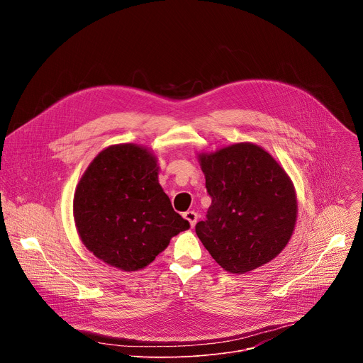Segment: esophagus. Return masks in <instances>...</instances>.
Instances as JSON below:
<instances>
[{
    "label": "esophagus",
    "instance_id": "34e87169",
    "mask_svg": "<svg viewBox=\"0 0 363 363\" xmlns=\"http://www.w3.org/2000/svg\"><path fill=\"white\" fill-rule=\"evenodd\" d=\"M184 218L189 221L191 227H195V224H196V220H198V214H196L195 211H186V213L184 214Z\"/></svg>",
    "mask_w": 363,
    "mask_h": 363
}]
</instances>
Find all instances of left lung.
I'll list each match as a JSON object with an SVG mask.
<instances>
[{"label": "left lung", "mask_w": 363, "mask_h": 363, "mask_svg": "<svg viewBox=\"0 0 363 363\" xmlns=\"http://www.w3.org/2000/svg\"><path fill=\"white\" fill-rule=\"evenodd\" d=\"M211 196L195 233L227 272L242 274L267 264L289 242L297 214L291 181L263 147L235 143L199 155Z\"/></svg>", "instance_id": "left-lung-1"}]
</instances>
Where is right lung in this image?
<instances>
[{
	"instance_id": "right-lung-1",
	"label": "right lung",
	"mask_w": 363,
	"mask_h": 363,
	"mask_svg": "<svg viewBox=\"0 0 363 363\" xmlns=\"http://www.w3.org/2000/svg\"><path fill=\"white\" fill-rule=\"evenodd\" d=\"M84 245L125 272L143 269L189 228L158 182L157 158L136 145L101 150L82 177L73 202Z\"/></svg>"
}]
</instances>
